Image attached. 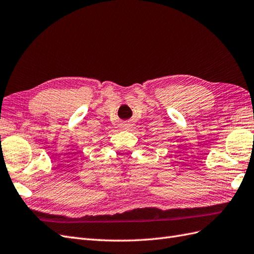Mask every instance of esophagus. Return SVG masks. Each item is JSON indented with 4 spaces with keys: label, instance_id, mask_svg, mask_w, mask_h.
Masks as SVG:
<instances>
[{
    "label": "esophagus",
    "instance_id": "esophagus-1",
    "mask_svg": "<svg viewBox=\"0 0 254 254\" xmlns=\"http://www.w3.org/2000/svg\"><path fill=\"white\" fill-rule=\"evenodd\" d=\"M123 127H124L125 129L129 128V127H130V123H126V124H124V125H123Z\"/></svg>",
    "mask_w": 254,
    "mask_h": 254
}]
</instances>
